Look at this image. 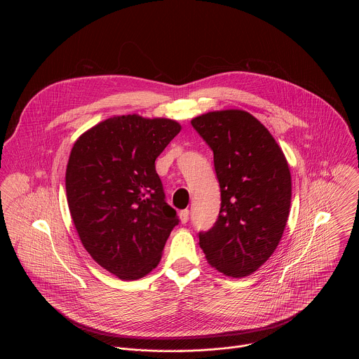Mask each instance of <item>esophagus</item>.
Here are the masks:
<instances>
[{
  "instance_id": "34e87169",
  "label": "esophagus",
  "mask_w": 359,
  "mask_h": 359,
  "mask_svg": "<svg viewBox=\"0 0 359 359\" xmlns=\"http://www.w3.org/2000/svg\"><path fill=\"white\" fill-rule=\"evenodd\" d=\"M180 218H181V222H182V224H187V222H188V219H189V210H188V208L181 210V212H180Z\"/></svg>"
}]
</instances>
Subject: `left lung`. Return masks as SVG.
<instances>
[{"label": "left lung", "mask_w": 359, "mask_h": 359, "mask_svg": "<svg viewBox=\"0 0 359 359\" xmlns=\"http://www.w3.org/2000/svg\"><path fill=\"white\" fill-rule=\"evenodd\" d=\"M192 127L214 154L221 208L214 225L199 232L211 266L226 276L257 271L280 242L292 201L285 154L269 131L245 110L202 114Z\"/></svg>", "instance_id": "left-lung-1"}]
</instances>
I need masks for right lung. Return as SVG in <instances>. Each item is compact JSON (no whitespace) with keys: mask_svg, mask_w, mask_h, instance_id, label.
<instances>
[{"mask_svg":"<svg viewBox=\"0 0 359 359\" xmlns=\"http://www.w3.org/2000/svg\"><path fill=\"white\" fill-rule=\"evenodd\" d=\"M181 131L170 118L110 117L73 145L67 205L86 250L124 280L157 266L180 219L165 202L154 160Z\"/></svg>","mask_w":359,"mask_h":359,"instance_id":"obj_1","label":"right lung"}]
</instances>
